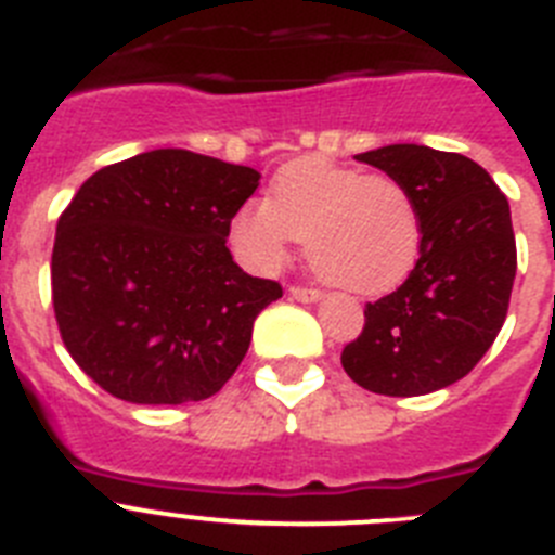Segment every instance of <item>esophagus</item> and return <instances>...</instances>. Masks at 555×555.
Masks as SVG:
<instances>
[{"label": "esophagus", "mask_w": 555, "mask_h": 555, "mask_svg": "<svg viewBox=\"0 0 555 555\" xmlns=\"http://www.w3.org/2000/svg\"><path fill=\"white\" fill-rule=\"evenodd\" d=\"M288 294H292L294 300H300V302H317L322 297L320 288H311V286H288Z\"/></svg>", "instance_id": "1"}]
</instances>
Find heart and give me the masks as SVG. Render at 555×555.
Instances as JSON below:
<instances>
[{"instance_id":"obj_1","label":"heart","mask_w":555,"mask_h":555,"mask_svg":"<svg viewBox=\"0 0 555 555\" xmlns=\"http://www.w3.org/2000/svg\"><path fill=\"white\" fill-rule=\"evenodd\" d=\"M235 253L255 269L286 261L302 242L313 274L356 294L405 281L423 244V219L409 185L325 158H300L272 180L269 203H249L230 224Z\"/></svg>"}]
</instances>
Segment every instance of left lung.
<instances>
[{"instance_id": "1", "label": "left lung", "mask_w": 555, "mask_h": 555, "mask_svg": "<svg viewBox=\"0 0 555 555\" xmlns=\"http://www.w3.org/2000/svg\"><path fill=\"white\" fill-rule=\"evenodd\" d=\"M356 158L409 185L423 244L403 286L366 302L341 366L375 395L444 389L473 372L506 322L517 274L508 199L459 152L391 144Z\"/></svg>"}]
</instances>
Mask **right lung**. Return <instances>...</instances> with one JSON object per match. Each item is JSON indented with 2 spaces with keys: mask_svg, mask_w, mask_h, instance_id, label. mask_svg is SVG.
<instances>
[{
  "mask_svg": "<svg viewBox=\"0 0 555 555\" xmlns=\"http://www.w3.org/2000/svg\"><path fill=\"white\" fill-rule=\"evenodd\" d=\"M261 175L189 150H152L86 180L57 219L52 306L68 356L141 405L217 395L281 283L244 272L230 222Z\"/></svg>",
  "mask_w": 555,
  "mask_h": 555,
  "instance_id": "right-lung-1",
  "label": "right lung"
}]
</instances>
